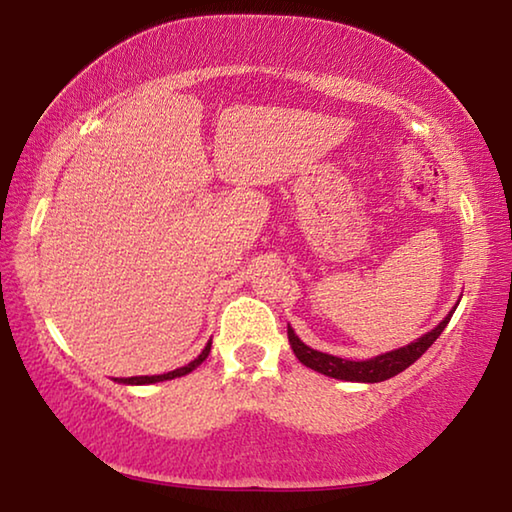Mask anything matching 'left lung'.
I'll return each mask as SVG.
<instances>
[{"mask_svg":"<svg viewBox=\"0 0 512 512\" xmlns=\"http://www.w3.org/2000/svg\"><path fill=\"white\" fill-rule=\"evenodd\" d=\"M454 311H456V307L449 311V314L440 320V323L433 327L431 332L420 336L418 341L404 345V348H397L393 352H384V354H379V357H372L366 361H348V359L334 357V354L318 352L314 348H309V345H305L298 339L296 332L291 329V325L287 329V334H289V343H291L293 354H296L298 361L305 363L307 368L320 372V375L334 377V379L377 384V381H386L395 375H400L402 370H406L411 363L418 361L422 354L431 348L433 341L443 334V329L447 327L449 318H452Z\"/></svg>","mask_w":512,"mask_h":512,"instance_id":"obj_1","label":"left lung"}]
</instances>
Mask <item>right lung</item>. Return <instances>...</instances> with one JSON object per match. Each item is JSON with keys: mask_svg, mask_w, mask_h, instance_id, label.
<instances>
[{"mask_svg": "<svg viewBox=\"0 0 512 512\" xmlns=\"http://www.w3.org/2000/svg\"><path fill=\"white\" fill-rule=\"evenodd\" d=\"M210 348H212V341L205 345V350L198 354V357L194 361H189L187 366L183 368H176L171 372H164V375H144V377H119L115 381H119V384H131V386H142V384H158V381H167V379H176V377H183V375H189L194 368L201 366V363L207 359V354H210Z\"/></svg>", "mask_w": 512, "mask_h": 512, "instance_id": "obj_1", "label": "right lung"}]
</instances>
